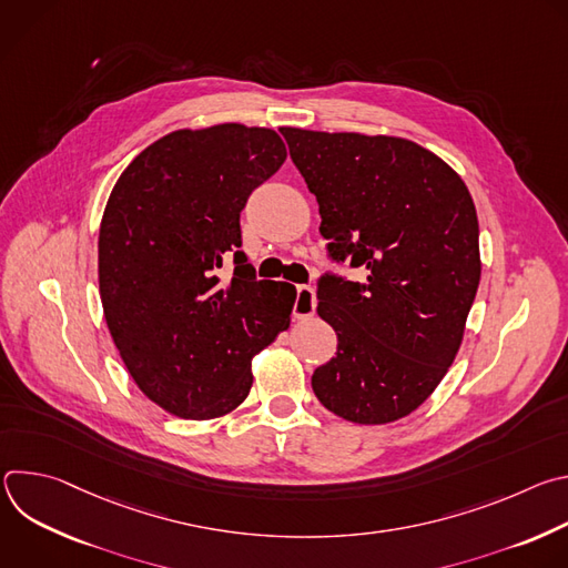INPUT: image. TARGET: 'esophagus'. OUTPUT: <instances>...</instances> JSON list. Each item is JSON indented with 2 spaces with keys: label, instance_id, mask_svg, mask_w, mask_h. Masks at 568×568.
I'll return each mask as SVG.
<instances>
[{
  "label": "esophagus",
  "instance_id": "1",
  "mask_svg": "<svg viewBox=\"0 0 568 568\" xmlns=\"http://www.w3.org/2000/svg\"><path fill=\"white\" fill-rule=\"evenodd\" d=\"M316 310V292L310 285H301L296 290V301H294V316L296 318H310Z\"/></svg>",
  "mask_w": 568,
  "mask_h": 568
}]
</instances>
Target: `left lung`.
Wrapping results in <instances>:
<instances>
[{"label":"left lung","instance_id":"left-lung-1","mask_svg":"<svg viewBox=\"0 0 568 568\" xmlns=\"http://www.w3.org/2000/svg\"><path fill=\"white\" fill-rule=\"evenodd\" d=\"M318 202L331 256L366 281L323 276L316 314L337 355L314 371L318 402L386 425L436 390L463 344L480 281L478 217L460 175L416 141L281 128Z\"/></svg>","mask_w":568,"mask_h":568}]
</instances>
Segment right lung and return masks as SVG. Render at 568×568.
<instances>
[{
  "label": "right lung",
  "mask_w": 568,
  "mask_h": 568,
  "mask_svg": "<svg viewBox=\"0 0 568 568\" xmlns=\"http://www.w3.org/2000/svg\"><path fill=\"white\" fill-rule=\"evenodd\" d=\"M287 156L270 128L175 130L116 180L99 231V292L112 342L141 393L189 420L240 407L252 359L290 328L285 281H256L237 247L240 211ZM234 256V276H216Z\"/></svg>",
  "instance_id": "add662e5"
}]
</instances>
